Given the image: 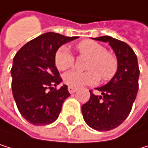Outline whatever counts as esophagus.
Wrapping results in <instances>:
<instances>
[{
  "mask_svg": "<svg viewBox=\"0 0 148 148\" xmlns=\"http://www.w3.org/2000/svg\"><path fill=\"white\" fill-rule=\"evenodd\" d=\"M77 90V88L75 87H73V86H68V92L70 93H73V92H75Z\"/></svg>",
  "mask_w": 148,
  "mask_h": 148,
  "instance_id": "1",
  "label": "esophagus"
}]
</instances>
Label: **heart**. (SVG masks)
<instances>
[{
	"label": "heart",
	"instance_id": "b5f03b06",
	"mask_svg": "<svg viewBox=\"0 0 148 148\" xmlns=\"http://www.w3.org/2000/svg\"><path fill=\"white\" fill-rule=\"evenodd\" d=\"M81 55L89 57L86 64L88 71H70L64 75V83L73 87L96 84L100 76L104 81H109L118 71L119 62L117 56L101 44L93 40H84L77 45ZM75 57L70 49L62 46L57 49L55 55V64L58 70L64 71L72 67Z\"/></svg>",
	"mask_w": 148,
	"mask_h": 148
}]
</instances>
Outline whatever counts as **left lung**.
Returning <instances> with one entry per match:
<instances>
[{
	"instance_id": "obj_1",
	"label": "left lung",
	"mask_w": 148,
	"mask_h": 148,
	"mask_svg": "<svg viewBox=\"0 0 148 148\" xmlns=\"http://www.w3.org/2000/svg\"><path fill=\"white\" fill-rule=\"evenodd\" d=\"M94 39L108 42L118 58L119 67L108 84L96 88L100 95L90 91V99L82 106V113L92 129L108 131L119 126L129 116L138 90L139 68L137 56L125 42L109 36Z\"/></svg>"
}]
</instances>
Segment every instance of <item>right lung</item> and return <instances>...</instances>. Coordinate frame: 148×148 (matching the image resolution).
Returning <instances> with one entry per match:
<instances>
[{
  "label": "right lung",
  "mask_w": 148,
  "mask_h": 148,
  "mask_svg": "<svg viewBox=\"0 0 148 148\" xmlns=\"http://www.w3.org/2000/svg\"><path fill=\"white\" fill-rule=\"evenodd\" d=\"M76 38L47 32L28 42L15 55L10 70L12 94L18 111L31 124L53 123L70 96L67 85L55 88L62 82L55 55L62 45Z\"/></svg>",
  "instance_id": "right-lung-1"
}]
</instances>
